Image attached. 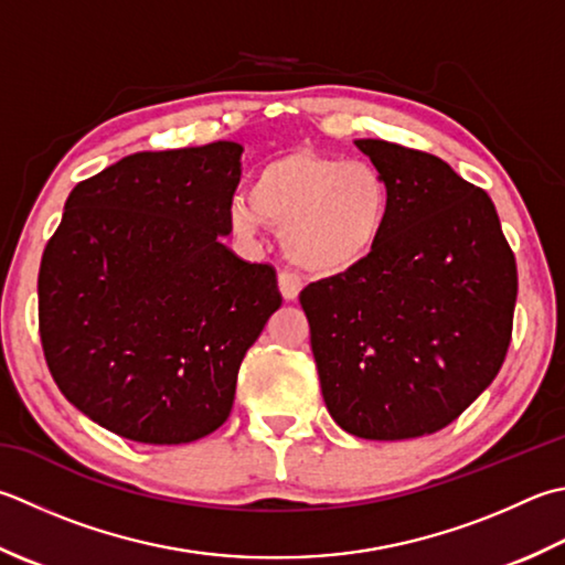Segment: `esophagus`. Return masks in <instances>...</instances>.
Instances as JSON below:
<instances>
[{"label": "esophagus", "instance_id": "1", "mask_svg": "<svg viewBox=\"0 0 565 565\" xmlns=\"http://www.w3.org/2000/svg\"><path fill=\"white\" fill-rule=\"evenodd\" d=\"M301 289H303L301 276L294 274V271H279V291H281L286 301H294V298H298Z\"/></svg>", "mask_w": 565, "mask_h": 565}]
</instances>
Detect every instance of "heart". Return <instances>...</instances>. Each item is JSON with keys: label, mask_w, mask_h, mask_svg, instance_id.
<instances>
[{"label": "heart", "mask_w": 565, "mask_h": 565, "mask_svg": "<svg viewBox=\"0 0 565 565\" xmlns=\"http://www.w3.org/2000/svg\"><path fill=\"white\" fill-rule=\"evenodd\" d=\"M392 188L374 163L291 151L257 171L252 195H235L227 223L242 239L281 232L289 257L335 276L367 262L390 225Z\"/></svg>", "instance_id": "1"}]
</instances>
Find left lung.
I'll return each instance as SVG.
<instances>
[{"mask_svg": "<svg viewBox=\"0 0 565 565\" xmlns=\"http://www.w3.org/2000/svg\"><path fill=\"white\" fill-rule=\"evenodd\" d=\"M386 175L392 213L358 269L308 284L320 390L358 438L436 434L500 372L512 340L516 262L482 188L434 157L358 139Z\"/></svg>", "mask_w": 565, "mask_h": 565, "instance_id": "left-lung-1", "label": "left lung"}]
</instances>
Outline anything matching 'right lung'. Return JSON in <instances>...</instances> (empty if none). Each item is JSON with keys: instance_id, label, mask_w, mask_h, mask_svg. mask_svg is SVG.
I'll use <instances>...</instances> for the list:
<instances>
[{"instance_id": "add662e5", "label": "right lung", "mask_w": 565, "mask_h": 565, "mask_svg": "<svg viewBox=\"0 0 565 565\" xmlns=\"http://www.w3.org/2000/svg\"><path fill=\"white\" fill-rule=\"evenodd\" d=\"M242 147L139 151L77 183L39 269L43 358L65 399L113 434H213L239 364L281 306L271 264L223 245Z\"/></svg>"}]
</instances>
